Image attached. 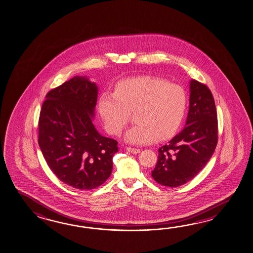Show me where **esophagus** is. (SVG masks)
<instances>
[{
    "label": "esophagus",
    "mask_w": 253,
    "mask_h": 253,
    "mask_svg": "<svg viewBox=\"0 0 253 253\" xmlns=\"http://www.w3.org/2000/svg\"><path fill=\"white\" fill-rule=\"evenodd\" d=\"M128 152L131 153V154H138L140 153V149H137V148H133V147H127L126 148Z\"/></svg>",
    "instance_id": "34e87169"
}]
</instances>
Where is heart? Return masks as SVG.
<instances>
[{"label":"heart","instance_id":"obj_1","mask_svg":"<svg viewBox=\"0 0 253 253\" xmlns=\"http://www.w3.org/2000/svg\"><path fill=\"white\" fill-rule=\"evenodd\" d=\"M186 107V92L181 86L152 76L121 81L114 94L104 93L98 101L99 116L111 135H120L134 114L136 125L125 138L137 145L172 137L180 126Z\"/></svg>","mask_w":253,"mask_h":253}]
</instances>
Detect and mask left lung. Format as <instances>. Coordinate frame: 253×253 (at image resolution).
<instances>
[{"mask_svg":"<svg viewBox=\"0 0 253 253\" xmlns=\"http://www.w3.org/2000/svg\"><path fill=\"white\" fill-rule=\"evenodd\" d=\"M189 103L186 127L158 149L152 177L162 186L177 187L190 181L205 167L217 146V110L208 86L191 81Z\"/></svg>","mask_w":253,"mask_h":253,"instance_id":"obj_1","label":"left lung"}]
</instances>
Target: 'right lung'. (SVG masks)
I'll return each mask as SVG.
<instances>
[{"label": "right lung", "instance_id": "add662e5", "mask_svg": "<svg viewBox=\"0 0 253 253\" xmlns=\"http://www.w3.org/2000/svg\"><path fill=\"white\" fill-rule=\"evenodd\" d=\"M98 87L74 77L50 89L38 122V143L58 179L81 190L101 186L111 175L117 141L103 137L92 124Z\"/></svg>", "mask_w": 253, "mask_h": 253}]
</instances>
